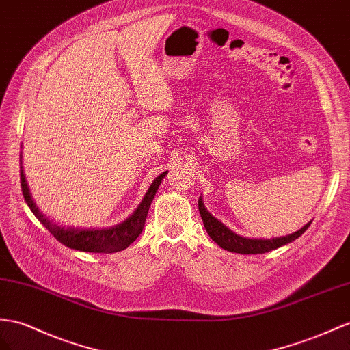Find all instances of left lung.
<instances>
[{"instance_id": "8db88e82", "label": "left lung", "mask_w": 350, "mask_h": 350, "mask_svg": "<svg viewBox=\"0 0 350 350\" xmlns=\"http://www.w3.org/2000/svg\"><path fill=\"white\" fill-rule=\"evenodd\" d=\"M198 208H200V214H201L202 221H204L205 230L208 232V235L214 241V243H217L221 248L228 250V252L239 253V254H263L267 252H272V250H275V248H280L285 244L293 243L294 239H297L300 235H303L304 230L310 226V221H309L308 225L303 226L300 230L294 232V234H291V235L281 237V238L250 239V238H244V237H239V235L234 234V232L229 230L216 217H213L211 214L205 210L201 198L198 201Z\"/></svg>"}]
</instances>
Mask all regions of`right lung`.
Here are the masks:
<instances>
[{"mask_svg": "<svg viewBox=\"0 0 350 350\" xmlns=\"http://www.w3.org/2000/svg\"><path fill=\"white\" fill-rule=\"evenodd\" d=\"M165 174L167 173H163L155 178L154 183H152L148 189L145 198H143V201L137 207V210L134 211L127 220H124L122 223H120V225L112 226L109 229L60 228L55 225V223H51L49 219L44 217V214H41L37 205L33 204L28 189V185H26V180H25L22 167H21V186H22L23 198L26 204H28V207L32 210V213L37 216V219L42 223V225L46 226V229L50 232V234L59 241V243H62L69 248L79 250V252L107 254V253L121 252V250L127 248L142 234V229L145 226V221L148 217L150 202L154 200V196L161 185V180H163Z\"/></svg>", "mask_w": 350, "mask_h": 350, "instance_id": "obj_1", "label": "right lung"}]
</instances>
